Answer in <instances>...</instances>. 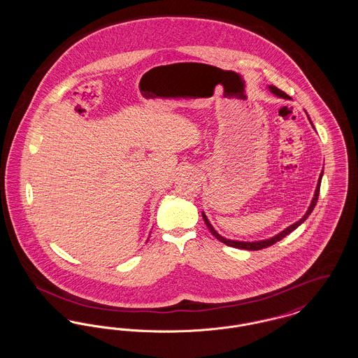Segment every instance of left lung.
<instances>
[{
    "instance_id": "1",
    "label": "left lung",
    "mask_w": 358,
    "mask_h": 358,
    "mask_svg": "<svg viewBox=\"0 0 358 358\" xmlns=\"http://www.w3.org/2000/svg\"><path fill=\"white\" fill-rule=\"evenodd\" d=\"M267 88H268V91H270L273 95H275L276 98H279V99H289V96L287 94H285L283 91H280V90H279V88H276L275 85H267ZM307 118H308V115H307ZM308 120H310V118H308ZM310 123H311V126L314 127V124H313V122H311V120H310ZM322 176H324V171H321V174H320L318 184H317V187H315V192H314L313 200H311V203L308 205L306 213L303 215V217H302L301 220H298V222L291 224L289 227L285 228L282 232H279L278 235H275L273 238H264V240H255V241H241V240H232V238H224V236H222V235H220V234L213 228V225L210 224V222L208 220V217H206L204 210H203V219H204V222L205 224H206V227H208V229L210 231V234H212L215 238H217V240H220V241L224 243V244L229 245V247L241 248V250H248V251H257V250H262V248L270 247V245L275 244L276 241H279V240H282L285 236H287V235L291 234L294 229H296V228H298V227H299L302 222H305L307 217L310 216V213L313 212V209H314V208H315V205H317V200H318V196H320V187H321Z\"/></svg>"
}]
</instances>
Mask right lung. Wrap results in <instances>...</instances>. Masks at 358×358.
<instances>
[{
	"label": "right lung",
	"instance_id": "1",
	"mask_svg": "<svg viewBox=\"0 0 358 358\" xmlns=\"http://www.w3.org/2000/svg\"><path fill=\"white\" fill-rule=\"evenodd\" d=\"M148 240H149V238H148Z\"/></svg>",
	"mask_w": 358,
	"mask_h": 358
}]
</instances>
